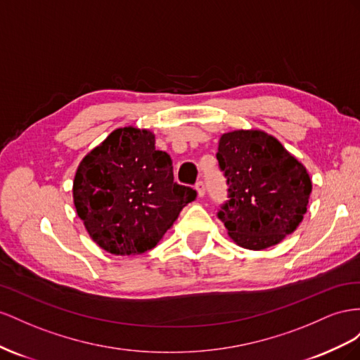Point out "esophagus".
Returning <instances> with one entry per match:
<instances>
[{
    "mask_svg": "<svg viewBox=\"0 0 360 360\" xmlns=\"http://www.w3.org/2000/svg\"><path fill=\"white\" fill-rule=\"evenodd\" d=\"M196 191H198V196H199V198H203L205 193H207V187H205V184H203L202 181H199V182L196 184Z\"/></svg>",
    "mask_w": 360,
    "mask_h": 360,
    "instance_id": "esophagus-1",
    "label": "esophagus"
}]
</instances>
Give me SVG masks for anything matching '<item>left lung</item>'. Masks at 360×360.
Instances as JSON below:
<instances>
[{
    "label": "left lung",
    "instance_id": "8db88e82",
    "mask_svg": "<svg viewBox=\"0 0 360 360\" xmlns=\"http://www.w3.org/2000/svg\"><path fill=\"white\" fill-rule=\"evenodd\" d=\"M217 160L229 186V200L217 215L233 243L264 250L297 229L309 203L312 181L279 140L261 129L226 132Z\"/></svg>",
    "mask_w": 360,
    "mask_h": 360
}]
</instances>
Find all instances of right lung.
<instances>
[{
  "instance_id": "1",
  "label": "right lung",
  "mask_w": 360,
  "mask_h": 360,
  "mask_svg": "<svg viewBox=\"0 0 360 360\" xmlns=\"http://www.w3.org/2000/svg\"><path fill=\"white\" fill-rule=\"evenodd\" d=\"M74 203L101 249L132 256L155 248L196 190L173 182L170 155L155 149V136L117 128L79 162Z\"/></svg>"
}]
</instances>
